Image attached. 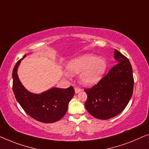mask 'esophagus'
<instances>
[{
	"label": "esophagus",
	"instance_id": "esophagus-1",
	"mask_svg": "<svg viewBox=\"0 0 149 149\" xmlns=\"http://www.w3.org/2000/svg\"><path fill=\"white\" fill-rule=\"evenodd\" d=\"M74 89H75V93H76V94L79 93V92L81 91V88H79V87H78V86H75V87L74 88Z\"/></svg>",
	"mask_w": 149,
	"mask_h": 149
}]
</instances>
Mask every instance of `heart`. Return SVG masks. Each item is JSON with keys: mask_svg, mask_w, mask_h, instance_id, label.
I'll return each mask as SVG.
<instances>
[{"mask_svg": "<svg viewBox=\"0 0 149 149\" xmlns=\"http://www.w3.org/2000/svg\"><path fill=\"white\" fill-rule=\"evenodd\" d=\"M107 68L104 58L97 57L93 54H86L69 62L67 69L71 74L79 75L80 81L84 85L95 84L103 76Z\"/></svg>", "mask_w": 149, "mask_h": 149, "instance_id": "obj_1", "label": "heart"}]
</instances>
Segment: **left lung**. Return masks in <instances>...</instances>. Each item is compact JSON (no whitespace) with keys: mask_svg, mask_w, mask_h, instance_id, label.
I'll return each instance as SVG.
<instances>
[{"mask_svg":"<svg viewBox=\"0 0 149 149\" xmlns=\"http://www.w3.org/2000/svg\"><path fill=\"white\" fill-rule=\"evenodd\" d=\"M117 64L87 94L85 107L91 116L99 119L112 118L126 107L133 94L132 68L126 56L115 49Z\"/></svg>","mask_w":149,"mask_h":149,"instance_id":"8db88e82","label":"left lung"}]
</instances>
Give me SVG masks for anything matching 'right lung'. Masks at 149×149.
Here are the masks:
<instances>
[{
    "label": "right lung",
    "mask_w": 149,
    "mask_h": 149,
    "mask_svg": "<svg viewBox=\"0 0 149 149\" xmlns=\"http://www.w3.org/2000/svg\"><path fill=\"white\" fill-rule=\"evenodd\" d=\"M26 55L17 62L13 70V91L16 100L25 112L36 120L47 123L57 121L68 111L75 93L74 88H52L40 95L30 93L22 84L17 75L18 67Z\"/></svg>",
    "instance_id": "add662e5"
}]
</instances>
